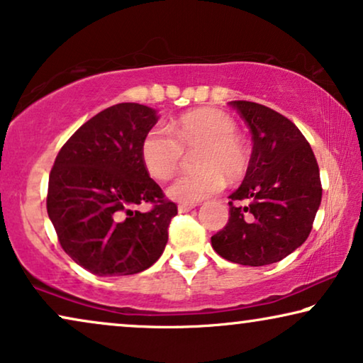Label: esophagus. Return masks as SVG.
Masks as SVG:
<instances>
[{
  "instance_id": "1",
  "label": "esophagus",
  "mask_w": 363,
  "mask_h": 363,
  "mask_svg": "<svg viewBox=\"0 0 363 363\" xmlns=\"http://www.w3.org/2000/svg\"><path fill=\"white\" fill-rule=\"evenodd\" d=\"M193 208H195V205H180L178 206V213H188L191 211Z\"/></svg>"
}]
</instances>
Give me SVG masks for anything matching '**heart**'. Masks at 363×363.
Returning <instances> with one entry per match:
<instances>
[{
	"instance_id": "obj_1",
	"label": "heart",
	"mask_w": 363,
	"mask_h": 363,
	"mask_svg": "<svg viewBox=\"0 0 363 363\" xmlns=\"http://www.w3.org/2000/svg\"><path fill=\"white\" fill-rule=\"evenodd\" d=\"M172 131L152 127L140 145L142 162L157 180H170L180 168L185 152H196V172L178 177L167 195L178 203H193L216 195L228 182L245 177L250 157L236 135V123L223 111L203 107L178 118Z\"/></svg>"
}]
</instances>
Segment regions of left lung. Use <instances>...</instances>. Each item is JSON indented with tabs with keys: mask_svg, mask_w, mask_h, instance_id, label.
<instances>
[{
	"mask_svg": "<svg viewBox=\"0 0 363 363\" xmlns=\"http://www.w3.org/2000/svg\"><path fill=\"white\" fill-rule=\"evenodd\" d=\"M230 106L250 127L252 153L245 180L230 195V220L211 246L238 264H272L309 236L322 200L319 165L289 118L256 102Z\"/></svg>",
	"mask_w": 363,
	"mask_h": 363,
	"instance_id": "8db88e82",
	"label": "left lung"
}]
</instances>
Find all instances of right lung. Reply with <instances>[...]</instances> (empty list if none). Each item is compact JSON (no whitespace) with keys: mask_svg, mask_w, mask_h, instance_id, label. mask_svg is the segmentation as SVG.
<instances>
[{"mask_svg":"<svg viewBox=\"0 0 363 363\" xmlns=\"http://www.w3.org/2000/svg\"><path fill=\"white\" fill-rule=\"evenodd\" d=\"M158 122L135 102L99 112L64 143L49 175L48 215L62 250L97 276L145 271L162 256L177 205L142 162L140 145ZM150 202L152 210H136Z\"/></svg>","mask_w":363,"mask_h":363,"instance_id":"obj_1","label":"right lung"}]
</instances>
